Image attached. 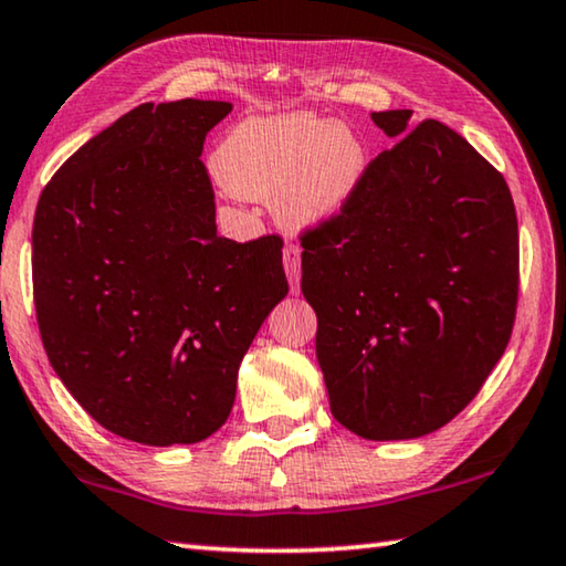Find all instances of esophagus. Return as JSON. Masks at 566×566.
Listing matches in <instances>:
<instances>
[{
	"label": "esophagus",
	"instance_id": "obj_1",
	"mask_svg": "<svg viewBox=\"0 0 566 566\" xmlns=\"http://www.w3.org/2000/svg\"><path fill=\"white\" fill-rule=\"evenodd\" d=\"M283 268H285V275H289L291 281V293L298 295L301 293V250L298 245H285L283 250Z\"/></svg>",
	"mask_w": 566,
	"mask_h": 566
}]
</instances>
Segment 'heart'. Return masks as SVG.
I'll list each match as a JSON object with an SVG mask.
<instances>
[{
  "instance_id": "obj_1",
  "label": "heart",
  "mask_w": 566,
  "mask_h": 566,
  "mask_svg": "<svg viewBox=\"0 0 566 566\" xmlns=\"http://www.w3.org/2000/svg\"><path fill=\"white\" fill-rule=\"evenodd\" d=\"M230 192L273 200L291 230L340 216L366 172V147L354 129L311 113L250 117L235 125L216 155Z\"/></svg>"
}]
</instances>
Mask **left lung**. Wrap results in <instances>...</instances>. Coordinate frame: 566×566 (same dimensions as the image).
Masks as SVG:
<instances>
[{
	"label": "left lung",
	"mask_w": 566,
	"mask_h": 566,
	"mask_svg": "<svg viewBox=\"0 0 566 566\" xmlns=\"http://www.w3.org/2000/svg\"><path fill=\"white\" fill-rule=\"evenodd\" d=\"M411 109L348 206L301 238L331 413L368 441L419 439L467 409L509 344L518 293L512 192L464 137Z\"/></svg>",
	"instance_id": "1"
}]
</instances>
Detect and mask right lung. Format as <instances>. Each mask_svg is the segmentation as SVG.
Masks as SVG:
<instances>
[{
	"label": "right lung",
	"mask_w": 566,
	"mask_h": 566,
	"mask_svg": "<svg viewBox=\"0 0 566 566\" xmlns=\"http://www.w3.org/2000/svg\"><path fill=\"white\" fill-rule=\"evenodd\" d=\"M230 109L145 102L82 145L36 202L50 364L92 419L145 447L198 443L228 421L240 360L289 293L281 238L218 235L200 155Z\"/></svg>",
	"instance_id": "obj_1"
}]
</instances>
